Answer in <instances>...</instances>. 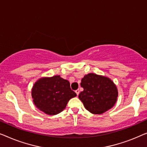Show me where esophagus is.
<instances>
[{"instance_id":"obj_1","label":"esophagus","mask_w":147,"mask_h":147,"mask_svg":"<svg viewBox=\"0 0 147 147\" xmlns=\"http://www.w3.org/2000/svg\"><path fill=\"white\" fill-rule=\"evenodd\" d=\"M75 92H76V94H77V96H78V95L79 94V92H80V90H79V89L76 90H75Z\"/></svg>"}]
</instances>
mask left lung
Wrapping results in <instances>:
<instances>
[{"label":"left lung","mask_w":147,"mask_h":147,"mask_svg":"<svg viewBox=\"0 0 147 147\" xmlns=\"http://www.w3.org/2000/svg\"><path fill=\"white\" fill-rule=\"evenodd\" d=\"M80 86L84 90L78 98L86 110L93 114H102L112 108L117 101V88L109 78L89 73L82 78Z\"/></svg>","instance_id":"8db88e82"}]
</instances>
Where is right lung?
Segmentation results:
<instances>
[{
	"mask_svg": "<svg viewBox=\"0 0 147 147\" xmlns=\"http://www.w3.org/2000/svg\"><path fill=\"white\" fill-rule=\"evenodd\" d=\"M76 94L70 86V82L60 76L39 79L32 89L34 105L42 112L55 115L66 108L70 99Z\"/></svg>",
	"mask_w": 147,
	"mask_h": 147,
	"instance_id": "right-lung-1",
	"label": "right lung"
}]
</instances>
